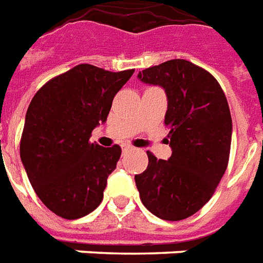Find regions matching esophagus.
I'll use <instances>...</instances> for the list:
<instances>
[{
  "label": "esophagus",
  "mask_w": 263,
  "mask_h": 263,
  "mask_svg": "<svg viewBox=\"0 0 263 263\" xmlns=\"http://www.w3.org/2000/svg\"><path fill=\"white\" fill-rule=\"evenodd\" d=\"M132 150H134L133 145H130V144H122V151H123V153H127V151H132Z\"/></svg>",
  "instance_id": "34e87169"
}]
</instances>
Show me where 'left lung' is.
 I'll return each mask as SVG.
<instances>
[{"label": "left lung", "mask_w": 263, "mask_h": 263, "mask_svg": "<svg viewBox=\"0 0 263 263\" xmlns=\"http://www.w3.org/2000/svg\"><path fill=\"white\" fill-rule=\"evenodd\" d=\"M140 81L165 91L172 155L134 176L140 199L154 216L178 221L210 200L227 170L233 122L216 78L191 61L170 60L137 74Z\"/></svg>", "instance_id": "8db88e82"}]
</instances>
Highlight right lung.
Segmentation results:
<instances>
[{
  "instance_id": "1",
  "label": "right lung",
  "mask_w": 263,
  "mask_h": 263,
  "mask_svg": "<svg viewBox=\"0 0 263 263\" xmlns=\"http://www.w3.org/2000/svg\"><path fill=\"white\" fill-rule=\"evenodd\" d=\"M134 70L112 72L80 64L45 84L32 99L21 140V160L46 208L67 220L101 204L120 147L91 143L112 101Z\"/></svg>"
}]
</instances>
